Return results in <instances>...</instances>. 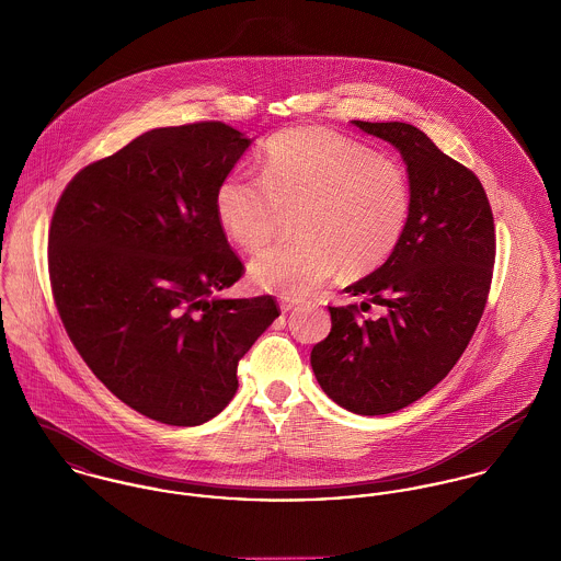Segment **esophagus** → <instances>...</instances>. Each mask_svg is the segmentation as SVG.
I'll list each match as a JSON object with an SVG mask.
<instances>
[{"label":"esophagus","mask_w":561,"mask_h":561,"mask_svg":"<svg viewBox=\"0 0 561 561\" xmlns=\"http://www.w3.org/2000/svg\"><path fill=\"white\" fill-rule=\"evenodd\" d=\"M300 305V300L298 298H289V296H280V309L287 313V311H291V309H296Z\"/></svg>","instance_id":"obj_1"}]
</instances>
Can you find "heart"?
<instances>
[{"label":"heart","instance_id":"1","mask_svg":"<svg viewBox=\"0 0 561 561\" xmlns=\"http://www.w3.org/2000/svg\"><path fill=\"white\" fill-rule=\"evenodd\" d=\"M412 211L401 163L321 127L276 134L263 149L261 179L229 174L216 190L227 236L259 252L287 216L305 240L276 245L250 265L256 287L300 298L339 267L347 276L378 270L400 245Z\"/></svg>","mask_w":561,"mask_h":561}]
</instances>
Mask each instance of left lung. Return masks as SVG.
<instances>
[{
	"instance_id": "obj_1",
	"label": "left lung",
	"mask_w": 561,
	"mask_h": 561,
	"mask_svg": "<svg viewBox=\"0 0 561 561\" xmlns=\"http://www.w3.org/2000/svg\"><path fill=\"white\" fill-rule=\"evenodd\" d=\"M401 153L412 211L396 252L345 287L371 305L328 307L332 328L311 352L323 393L356 414H389L421 400L460 360L485 309L494 265V218L473 170L408 123L352 121Z\"/></svg>"
}]
</instances>
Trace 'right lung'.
Returning a JSON list of instances; mask_svg holds the SVG:
<instances>
[{
    "label": "right lung",
    "instance_id": "add662e5",
    "mask_svg": "<svg viewBox=\"0 0 561 561\" xmlns=\"http://www.w3.org/2000/svg\"><path fill=\"white\" fill-rule=\"evenodd\" d=\"M248 147L220 121L151 129L81 168L51 218L49 280L69 339L118 400L165 425L222 412L243 354L280 316L272 296H214L243 274L216 190Z\"/></svg>",
    "mask_w": 561,
    "mask_h": 561
}]
</instances>
